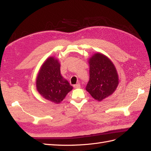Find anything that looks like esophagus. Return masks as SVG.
I'll use <instances>...</instances> for the list:
<instances>
[{"label":"esophagus","mask_w":151,"mask_h":151,"mask_svg":"<svg viewBox=\"0 0 151 151\" xmlns=\"http://www.w3.org/2000/svg\"><path fill=\"white\" fill-rule=\"evenodd\" d=\"M73 87H74L75 88H80V83H77V84H76V85H74V86H73Z\"/></svg>","instance_id":"34e87169"}]
</instances>
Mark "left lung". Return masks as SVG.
Wrapping results in <instances>:
<instances>
[{"label": "left lung", "mask_w": 151, "mask_h": 151, "mask_svg": "<svg viewBox=\"0 0 151 151\" xmlns=\"http://www.w3.org/2000/svg\"><path fill=\"white\" fill-rule=\"evenodd\" d=\"M89 80L86 90L92 97L101 101L114 93L119 84L117 70L111 61L101 53H96L89 59Z\"/></svg>", "instance_id": "8db88e82"}]
</instances>
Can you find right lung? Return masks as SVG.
<instances>
[{
	"mask_svg": "<svg viewBox=\"0 0 151 151\" xmlns=\"http://www.w3.org/2000/svg\"><path fill=\"white\" fill-rule=\"evenodd\" d=\"M60 64L57 59L49 57L42 65L36 80L37 90L42 97L59 104L73 87L60 75Z\"/></svg>",
	"mask_w": 151,
	"mask_h": 151,
	"instance_id": "add662e5",
	"label": "right lung"
}]
</instances>
